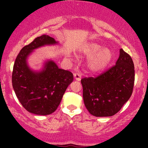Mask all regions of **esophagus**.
<instances>
[{"mask_svg":"<svg viewBox=\"0 0 148 148\" xmlns=\"http://www.w3.org/2000/svg\"><path fill=\"white\" fill-rule=\"evenodd\" d=\"M74 77L77 81H80L82 79V75L79 73H75V74H74Z\"/></svg>","mask_w":148,"mask_h":148,"instance_id":"1","label":"esophagus"}]
</instances>
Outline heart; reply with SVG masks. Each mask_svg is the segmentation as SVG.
Instances as JSON below:
<instances>
[{
	"mask_svg": "<svg viewBox=\"0 0 148 148\" xmlns=\"http://www.w3.org/2000/svg\"><path fill=\"white\" fill-rule=\"evenodd\" d=\"M80 53L85 57H89L86 66L89 71L98 72L105 69L112 59V53L108 48H103L96 43H89L80 49ZM67 57L71 59L72 54L67 53Z\"/></svg>",
	"mask_w": 148,
	"mask_h": 148,
	"instance_id": "obj_1",
	"label": "heart"
}]
</instances>
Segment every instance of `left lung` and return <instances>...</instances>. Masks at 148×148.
Listing matches in <instances>:
<instances>
[{
    "mask_svg": "<svg viewBox=\"0 0 148 148\" xmlns=\"http://www.w3.org/2000/svg\"><path fill=\"white\" fill-rule=\"evenodd\" d=\"M134 82L133 61L121 49L115 65L95 78L81 80L85 107L95 117L114 115L130 98Z\"/></svg>",
    "mask_w": 148,
    "mask_h": 148,
    "instance_id": "1",
    "label": "left lung"
}]
</instances>
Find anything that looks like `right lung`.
<instances>
[{
	"label": "right lung",
	"instance_id": "1",
	"mask_svg": "<svg viewBox=\"0 0 148 148\" xmlns=\"http://www.w3.org/2000/svg\"><path fill=\"white\" fill-rule=\"evenodd\" d=\"M59 42L48 35L36 38L25 46L16 57L12 74V84L16 97L23 107L37 115H48L56 111L69 85L72 73L58 67L51 59L46 61L39 71L30 68L28 58L34 51Z\"/></svg>",
	"mask_w": 148,
	"mask_h": 148
}]
</instances>
